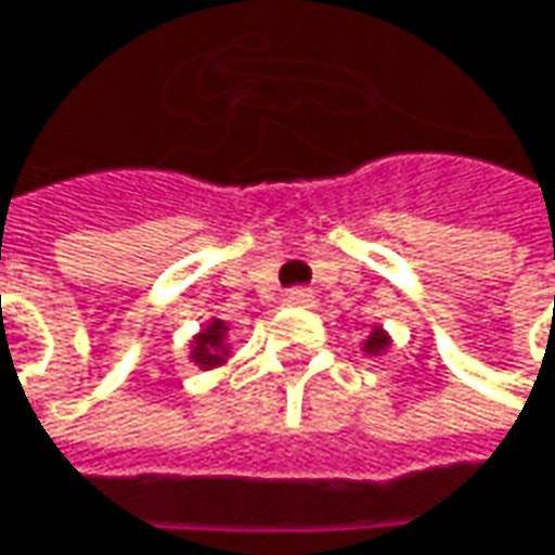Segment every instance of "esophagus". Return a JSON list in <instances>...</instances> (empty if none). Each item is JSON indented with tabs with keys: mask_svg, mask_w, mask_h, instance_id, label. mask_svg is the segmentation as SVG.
Here are the masks:
<instances>
[{
	"mask_svg": "<svg viewBox=\"0 0 555 555\" xmlns=\"http://www.w3.org/2000/svg\"><path fill=\"white\" fill-rule=\"evenodd\" d=\"M284 299H287L289 306H299V309H311L314 306V293L306 287H293Z\"/></svg>",
	"mask_w": 555,
	"mask_h": 555,
	"instance_id": "obj_1",
	"label": "esophagus"
}]
</instances>
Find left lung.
I'll return each instance as SVG.
<instances>
[{"instance_id": "1", "label": "left lung", "mask_w": 555, "mask_h": 555, "mask_svg": "<svg viewBox=\"0 0 555 555\" xmlns=\"http://www.w3.org/2000/svg\"><path fill=\"white\" fill-rule=\"evenodd\" d=\"M389 349H392V336H389V331L383 324H373L371 333L361 339V352L371 354V358H379V354H386Z\"/></svg>"}]
</instances>
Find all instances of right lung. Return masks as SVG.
Masks as SVG:
<instances>
[{
    "label": "right lung",
    "mask_w": 555,
    "mask_h": 555,
    "mask_svg": "<svg viewBox=\"0 0 555 555\" xmlns=\"http://www.w3.org/2000/svg\"><path fill=\"white\" fill-rule=\"evenodd\" d=\"M188 358L201 371H216L231 358V327L222 318H209L188 343Z\"/></svg>",
    "instance_id": "obj_1"
}]
</instances>
